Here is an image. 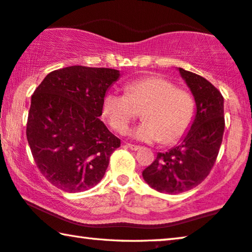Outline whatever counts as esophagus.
I'll return each instance as SVG.
<instances>
[{"instance_id":"1","label":"esophagus","mask_w":252,"mask_h":252,"mask_svg":"<svg viewBox=\"0 0 252 252\" xmlns=\"http://www.w3.org/2000/svg\"><path fill=\"white\" fill-rule=\"evenodd\" d=\"M126 146H127V148H128V149H130L131 151H138L139 149H141V146L134 145V144H128V143H127Z\"/></svg>"}]
</instances>
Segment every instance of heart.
Segmentation results:
<instances>
[{"instance_id": "b5f03b06", "label": "heart", "mask_w": 252, "mask_h": 252, "mask_svg": "<svg viewBox=\"0 0 252 252\" xmlns=\"http://www.w3.org/2000/svg\"><path fill=\"white\" fill-rule=\"evenodd\" d=\"M195 109L190 92L157 75L131 81L126 84L125 94L109 91L102 100L103 115L118 133H124L142 110L144 122L129 134L146 143L177 142L188 131Z\"/></svg>"}]
</instances>
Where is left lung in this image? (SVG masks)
Returning a JSON list of instances; mask_svg holds the SVG:
<instances>
[{
    "label": "left lung",
    "mask_w": 252,
    "mask_h": 252,
    "mask_svg": "<svg viewBox=\"0 0 252 252\" xmlns=\"http://www.w3.org/2000/svg\"><path fill=\"white\" fill-rule=\"evenodd\" d=\"M196 102L190 129L168 152H158L142 176L153 189L164 193H180L198 186L210 175L218 158L224 133V99L203 76L179 67Z\"/></svg>",
    "instance_id": "1"
}]
</instances>
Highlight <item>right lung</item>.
Returning a JSON list of instances; mask_svg holds the SVG:
<instances>
[{
  "label": "right lung",
  "mask_w": 252,
  "mask_h": 252,
  "mask_svg": "<svg viewBox=\"0 0 252 252\" xmlns=\"http://www.w3.org/2000/svg\"><path fill=\"white\" fill-rule=\"evenodd\" d=\"M119 76L114 68L75 65L50 72L34 90L27 139L41 175L61 190L94 187L121 146L99 119L103 96Z\"/></svg>",
  "instance_id": "add662e5"
}]
</instances>
